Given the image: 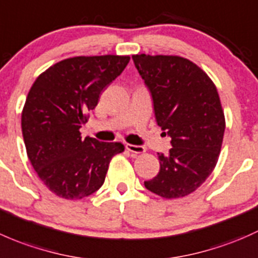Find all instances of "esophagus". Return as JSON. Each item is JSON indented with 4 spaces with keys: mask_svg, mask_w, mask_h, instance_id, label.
<instances>
[{
    "mask_svg": "<svg viewBox=\"0 0 258 258\" xmlns=\"http://www.w3.org/2000/svg\"><path fill=\"white\" fill-rule=\"evenodd\" d=\"M126 150H129L130 153L134 154H142L145 151V148L142 147V145H133V144H125Z\"/></svg>",
    "mask_w": 258,
    "mask_h": 258,
    "instance_id": "esophagus-1",
    "label": "esophagus"
}]
</instances>
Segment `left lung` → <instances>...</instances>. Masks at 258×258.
Instances as JSON below:
<instances>
[{
  "mask_svg": "<svg viewBox=\"0 0 258 258\" xmlns=\"http://www.w3.org/2000/svg\"><path fill=\"white\" fill-rule=\"evenodd\" d=\"M151 95L156 123L171 138L160 171L144 181L165 199L195 191L214 170L221 150L225 116L216 87L195 63L177 55H133Z\"/></svg>",
  "mask_w": 258,
  "mask_h": 258,
  "instance_id": "left-lung-1",
  "label": "left lung"
}]
</instances>
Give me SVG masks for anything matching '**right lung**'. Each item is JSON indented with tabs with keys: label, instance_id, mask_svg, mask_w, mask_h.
<instances>
[{
	"label": "right lung",
	"instance_id": "obj_1",
	"mask_svg": "<svg viewBox=\"0 0 258 258\" xmlns=\"http://www.w3.org/2000/svg\"><path fill=\"white\" fill-rule=\"evenodd\" d=\"M128 55L73 57L41 74L22 111L27 155L39 179L59 198L79 200L99 190L121 143H104L79 129L111 82L129 63Z\"/></svg>",
	"mask_w": 258,
	"mask_h": 258
}]
</instances>
